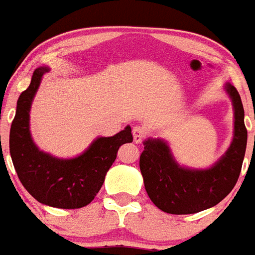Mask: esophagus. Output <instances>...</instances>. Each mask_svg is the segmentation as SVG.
Returning a JSON list of instances; mask_svg holds the SVG:
<instances>
[{
  "label": "esophagus",
  "instance_id": "esophagus-1",
  "mask_svg": "<svg viewBox=\"0 0 255 255\" xmlns=\"http://www.w3.org/2000/svg\"><path fill=\"white\" fill-rule=\"evenodd\" d=\"M146 129L140 125L134 126V129H132V138H134V142L135 143H140L143 139H144V136H146Z\"/></svg>",
  "mask_w": 255,
  "mask_h": 255
}]
</instances>
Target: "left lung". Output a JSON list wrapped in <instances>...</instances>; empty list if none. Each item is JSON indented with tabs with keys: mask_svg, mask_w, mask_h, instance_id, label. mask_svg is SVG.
Returning a JSON list of instances; mask_svg holds the SVG:
<instances>
[{
	"mask_svg": "<svg viewBox=\"0 0 255 255\" xmlns=\"http://www.w3.org/2000/svg\"><path fill=\"white\" fill-rule=\"evenodd\" d=\"M227 92L235 108V136L226 155L210 169L180 167L160 139L144 140L139 168L144 188L153 205L173 215H188L216 206L235 188L243 167L248 142L244 123V107L240 94L232 85Z\"/></svg>",
	"mask_w": 255,
	"mask_h": 255,
	"instance_id": "8db88e82",
	"label": "left lung"
}]
</instances>
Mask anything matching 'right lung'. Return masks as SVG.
Returning <instances> with one entry per match:
<instances>
[{"label": "right lung", "mask_w": 255, "mask_h": 255, "mask_svg": "<svg viewBox=\"0 0 255 255\" xmlns=\"http://www.w3.org/2000/svg\"><path fill=\"white\" fill-rule=\"evenodd\" d=\"M47 67L33 71L31 85L20 94L10 129V155L19 180L29 194L43 205L81 208L91 203L102 189L105 174L124 143L132 142L131 129L113 136H102L81 156L62 160L39 151L29 134V108Z\"/></svg>", "instance_id": "add662e5"}]
</instances>
